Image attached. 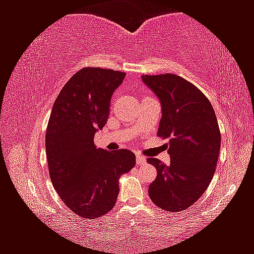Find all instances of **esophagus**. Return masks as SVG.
I'll list each match as a JSON object with an SVG mask.
<instances>
[{
    "mask_svg": "<svg viewBox=\"0 0 254 254\" xmlns=\"http://www.w3.org/2000/svg\"><path fill=\"white\" fill-rule=\"evenodd\" d=\"M135 161H137L138 165H143L146 163V157L142 156V155H140V154H137L135 155Z\"/></svg>",
    "mask_w": 254,
    "mask_h": 254,
    "instance_id": "34e87169",
    "label": "esophagus"
}]
</instances>
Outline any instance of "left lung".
Here are the masks:
<instances>
[{"instance_id": "left-lung-1", "label": "left lung", "mask_w": 254, "mask_h": 254, "mask_svg": "<svg viewBox=\"0 0 254 254\" xmlns=\"http://www.w3.org/2000/svg\"><path fill=\"white\" fill-rule=\"evenodd\" d=\"M141 79L161 103L157 135L170 138L171 157L169 165L158 158L147 160L157 170L149 197L160 209L184 211L204 194L213 178L221 145L217 116L202 91L181 76L142 75Z\"/></svg>"}]
</instances>
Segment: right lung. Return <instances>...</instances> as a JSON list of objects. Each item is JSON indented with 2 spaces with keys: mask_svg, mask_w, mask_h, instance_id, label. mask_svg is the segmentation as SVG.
<instances>
[{
  "mask_svg": "<svg viewBox=\"0 0 254 254\" xmlns=\"http://www.w3.org/2000/svg\"><path fill=\"white\" fill-rule=\"evenodd\" d=\"M126 73L85 67L69 78L52 107L45 149L50 179L73 213L97 219L114 207L120 177L135 165L131 150L97 148L94 134L107 123L111 99Z\"/></svg>",
  "mask_w": 254,
  "mask_h": 254,
  "instance_id": "right-lung-1",
  "label": "right lung"
}]
</instances>
